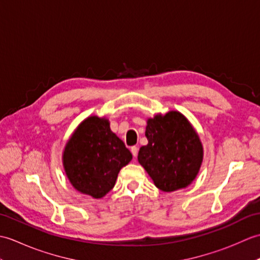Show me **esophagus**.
Instances as JSON below:
<instances>
[{"label":"esophagus","instance_id":"obj_1","mask_svg":"<svg viewBox=\"0 0 260 260\" xmlns=\"http://www.w3.org/2000/svg\"><path fill=\"white\" fill-rule=\"evenodd\" d=\"M131 152H132V154H133V156L136 158V156H137V152H139V147H136V146H132V147H131Z\"/></svg>","mask_w":260,"mask_h":260}]
</instances>
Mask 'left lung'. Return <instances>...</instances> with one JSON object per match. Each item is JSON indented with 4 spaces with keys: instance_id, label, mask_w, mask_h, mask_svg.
I'll return each mask as SVG.
<instances>
[{
    "instance_id": "left-lung-1",
    "label": "left lung",
    "mask_w": 260,
    "mask_h": 260,
    "mask_svg": "<svg viewBox=\"0 0 260 260\" xmlns=\"http://www.w3.org/2000/svg\"><path fill=\"white\" fill-rule=\"evenodd\" d=\"M147 145L140 148L139 163L161 191L184 189L196 180L203 161L200 136L178 110L147 118Z\"/></svg>"
}]
</instances>
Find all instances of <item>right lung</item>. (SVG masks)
<instances>
[{"mask_svg":"<svg viewBox=\"0 0 260 260\" xmlns=\"http://www.w3.org/2000/svg\"><path fill=\"white\" fill-rule=\"evenodd\" d=\"M133 155L113 133L106 117L85 118L70 135L62 152L66 175L75 189L102 199L113 189L121 168Z\"/></svg>","mask_w":260,"mask_h":260,"instance_id":"right-lung-1","label":"right lung"}]
</instances>
